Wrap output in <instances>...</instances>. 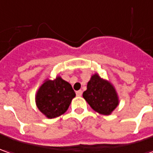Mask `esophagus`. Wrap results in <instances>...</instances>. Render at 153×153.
Segmentation results:
<instances>
[{"label":"esophagus","instance_id":"34e87169","mask_svg":"<svg viewBox=\"0 0 153 153\" xmlns=\"http://www.w3.org/2000/svg\"><path fill=\"white\" fill-rule=\"evenodd\" d=\"M82 94H83V91H82V90H78V91H76L77 96H81Z\"/></svg>","mask_w":153,"mask_h":153}]
</instances>
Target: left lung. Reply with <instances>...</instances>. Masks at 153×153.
Wrapping results in <instances>:
<instances>
[{
  "label": "left lung",
  "instance_id": "8db88e82",
  "mask_svg": "<svg viewBox=\"0 0 153 153\" xmlns=\"http://www.w3.org/2000/svg\"><path fill=\"white\" fill-rule=\"evenodd\" d=\"M83 97L90 107L101 115H111L119 105V98L115 87L111 82L93 74L87 84V90Z\"/></svg>",
  "mask_w": 153,
  "mask_h": 153
}]
</instances>
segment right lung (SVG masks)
Listing matches in <instances>:
<instances>
[{"instance_id": "obj_1", "label": "right lung", "mask_w": 153, "mask_h": 153, "mask_svg": "<svg viewBox=\"0 0 153 153\" xmlns=\"http://www.w3.org/2000/svg\"><path fill=\"white\" fill-rule=\"evenodd\" d=\"M75 92L71 85L60 76L52 80L47 79L39 87L36 94V105L40 111L48 119H53L65 113Z\"/></svg>"}]
</instances>
